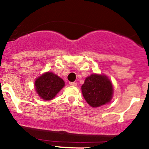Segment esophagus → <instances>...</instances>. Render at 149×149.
I'll return each mask as SVG.
<instances>
[{"label":"esophagus","mask_w":149,"mask_h":149,"mask_svg":"<svg viewBox=\"0 0 149 149\" xmlns=\"http://www.w3.org/2000/svg\"><path fill=\"white\" fill-rule=\"evenodd\" d=\"M70 86H77V84L76 83V82H70L69 83Z\"/></svg>","instance_id":"obj_1"}]
</instances>
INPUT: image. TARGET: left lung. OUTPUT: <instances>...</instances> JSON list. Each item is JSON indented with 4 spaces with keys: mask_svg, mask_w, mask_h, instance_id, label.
Masks as SVG:
<instances>
[{
    "mask_svg": "<svg viewBox=\"0 0 149 149\" xmlns=\"http://www.w3.org/2000/svg\"><path fill=\"white\" fill-rule=\"evenodd\" d=\"M81 91L86 102L92 107L106 104L113 95V86L107 76L95 73L86 78Z\"/></svg>",
    "mask_w": 149,
    "mask_h": 149,
    "instance_id": "8db88e82",
    "label": "left lung"
}]
</instances>
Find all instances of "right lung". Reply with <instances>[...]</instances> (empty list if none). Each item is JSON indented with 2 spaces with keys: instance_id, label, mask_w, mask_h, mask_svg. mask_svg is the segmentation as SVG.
Here are the masks:
<instances>
[{
  "instance_id": "add662e5",
  "label": "right lung",
  "mask_w": 149,
  "mask_h": 149,
  "mask_svg": "<svg viewBox=\"0 0 149 149\" xmlns=\"http://www.w3.org/2000/svg\"><path fill=\"white\" fill-rule=\"evenodd\" d=\"M36 91L44 100H51L65 86L61 78L52 72H47L35 81Z\"/></svg>"
}]
</instances>
